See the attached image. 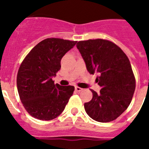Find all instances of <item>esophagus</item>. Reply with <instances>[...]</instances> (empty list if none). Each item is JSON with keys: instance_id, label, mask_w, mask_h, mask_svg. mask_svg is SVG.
Here are the masks:
<instances>
[{"instance_id": "1", "label": "esophagus", "mask_w": 149, "mask_h": 149, "mask_svg": "<svg viewBox=\"0 0 149 149\" xmlns=\"http://www.w3.org/2000/svg\"><path fill=\"white\" fill-rule=\"evenodd\" d=\"M82 88L79 87V86H75V90L77 91V92H81V91H82Z\"/></svg>"}]
</instances>
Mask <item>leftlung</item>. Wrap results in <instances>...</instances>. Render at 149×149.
I'll use <instances>...</instances> for the list:
<instances>
[{
    "label": "left lung",
    "mask_w": 149,
    "mask_h": 149,
    "mask_svg": "<svg viewBox=\"0 0 149 149\" xmlns=\"http://www.w3.org/2000/svg\"><path fill=\"white\" fill-rule=\"evenodd\" d=\"M86 69L98 73L96 81L101 87L97 93L91 89L93 98L84 104L86 113L94 120H115L131 104L136 81L129 59L115 43L105 39L80 41L77 44Z\"/></svg>",
    "instance_id": "obj_1"
}]
</instances>
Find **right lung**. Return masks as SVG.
<instances>
[{
	"label": "right lung",
	"instance_id": "add662e5",
	"mask_svg": "<svg viewBox=\"0 0 149 149\" xmlns=\"http://www.w3.org/2000/svg\"><path fill=\"white\" fill-rule=\"evenodd\" d=\"M76 41L48 38L38 43L24 59L17 74V88L27 113L39 120H52L62 113L74 90L54 84L52 77L61 59Z\"/></svg>",
	"mask_w": 149,
	"mask_h": 149
}]
</instances>
